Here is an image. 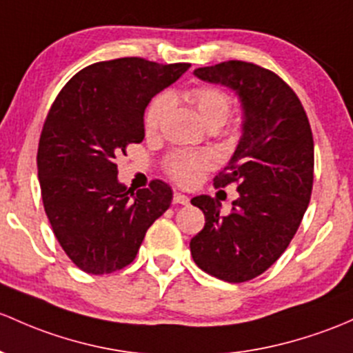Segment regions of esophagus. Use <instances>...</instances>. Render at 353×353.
<instances>
[{"label":"esophagus","instance_id":"esophagus-1","mask_svg":"<svg viewBox=\"0 0 353 353\" xmlns=\"http://www.w3.org/2000/svg\"><path fill=\"white\" fill-rule=\"evenodd\" d=\"M172 201H174V205H188L189 198L186 194H183V192H174Z\"/></svg>","mask_w":353,"mask_h":353}]
</instances>
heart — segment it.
<instances>
[{
	"label": "heart",
	"mask_w": 353,
	"mask_h": 353,
	"mask_svg": "<svg viewBox=\"0 0 353 353\" xmlns=\"http://www.w3.org/2000/svg\"><path fill=\"white\" fill-rule=\"evenodd\" d=\"M186 99L198 111L199 118L206 125H223L232 110V101L226 92L216 88L201 86L186 92ZM170 108V96L161 94L150 103L145 114V127L154 132L161 127L162 120ZM213 159L208 154H192V152H176L167 161L170 176L183 186H192L201 179L203 172L211 165Z\"/></svg>",
	"instance_id": "1"
}]
</instances>
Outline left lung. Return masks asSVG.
Instances as JSON below:
<instances>
[{
	"label": "left lung",
	"instance_id": "1",
	"mask_svg": "<svg viewBox=\"0 0 353 353\" xmlns=\"http://www.w3.org/2000/svg\"><path fill=\"white\" fill-rule=\"evenodd\" d=\"M194 76L235 91L243 117L239 145L214 177L216 188L239 184V198L228 214L218 199L192 198L206 223L189 247L199 269L245 283L265 272L298 232L313 189V133L294 91L261 65L228 61Z\"/></svg>",
	"mask_w": 353,
	"mask_h": 353
}]
</instances>
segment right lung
Wrapping results in <instances>:
<instances>
[{
	"label": "right lung",
	"instance_id": "obj_1",
	"mask_svg": "<svg viewBox=\"0 0 353 353\" xmlns=\"http://www.w3.org/2000/svg\"><path fill=\"white\" fill-rule=\"evenodd\" d=\"M189 68L139 57L96 62L55 98L40 135L39 181L55 239L84 272L127 267L170 206V186L152 181L133 192L118 181L114 159L128 143L142 142L150 99Z\"/></svg>",
	"mask_w": 353,
	"mask_h": 353
}]
</instances>
